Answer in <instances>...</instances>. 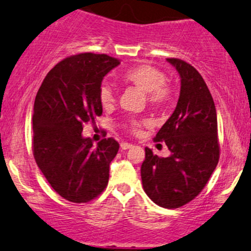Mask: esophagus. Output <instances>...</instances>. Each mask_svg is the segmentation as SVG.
<instances>
[{
    "instance_id": "34e87169",
    "label": "esophagus",
    "mask_w": 251,
    "mask_h": 251,
    "mask_svg": "<svg viewBox=\"0 0 251 251\" xmlns=\"http://www.w3.org/2000/svg\"><path fill=\"white\" fill-rule=\"evenodd\" d=\"M120 147H122V149H128V148H132L133 145L128 144V142H122V144H120Z\"/></svg>"
}]
</instances>
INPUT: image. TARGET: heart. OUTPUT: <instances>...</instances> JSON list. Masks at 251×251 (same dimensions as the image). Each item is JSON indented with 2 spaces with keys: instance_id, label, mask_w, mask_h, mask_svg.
I'll return each instance as SVG.
<instances>
[{
  "instance_id": "heart-1",
  "label": "heart",
  "mask_w": 251,
  "mask_h": 251,
  "mask_svg": "<svg viewBox=\"0 0 251 251\" xmlns=\"http://www.w3.org/2000/svg\"><path fill=\"white\" fill-rule=\"evenodd\" d=\"M123 83L134 85L146 93L149 104L156 107L167 106L173 100V89L166 83V75L163 72L151 65H136L128 68L120 76ZM100 102L104 107L111 106L115 103V95L109 85H102L98 93ZM146 120H131L127 124V129L133 134H138L142 126L147 125Z\"/></svg>"
}]
</instances>
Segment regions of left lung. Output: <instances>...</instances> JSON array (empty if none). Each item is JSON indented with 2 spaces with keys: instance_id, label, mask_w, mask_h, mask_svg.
I'll return each instance as SVG.
<instances>
[{
  "instance_id": "left-lung-1",
  "label": "left lung",
  "mask_w": 251,
  "mask_h": 251,
  "mask_svg": "<svg viewBox=\"0 0 251 251\" xmlns=\"http://www.w3.org/2000/svg\"><path fill=\"white\" fill-rule=\"evenodd\" d=\"M180 77L178 102L173 115L157 132L170 156L158 157L145 148L141 180L155 204L177 208L195 199L217 167L220 147L213 98L198 71L180 59L169 58Z\"/></svg>"
}]
</instances>
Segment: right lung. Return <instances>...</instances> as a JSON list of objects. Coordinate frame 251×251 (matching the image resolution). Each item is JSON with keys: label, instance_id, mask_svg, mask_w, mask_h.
I'll return each instance as SVG.
<instances>
[{"label": "right lung", "instance_id": "add662e5", "mask_svg": "<svg viewBox=\"0 0 251 251\" xmlns=\"http://www.w3.org/2000/svg\"><path fill=\"white\" fill-rule=\"evenodd\" d=\"M119 63L106 54L72 55L50 69L37 93L34 160L55 192L69 201H93L109 182L119 144L107 138L94 146L82 131L84 124L102 115L98 93L104 76Z\"/></svg>", "mask_w": 251, "mask_h": 251}]
</instances>
